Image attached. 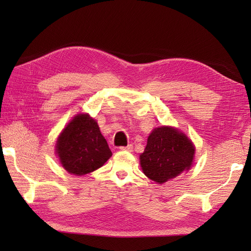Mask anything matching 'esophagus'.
<instances>
[{"label": "esophagus", "instance_id": "obj_1", "mask_svg": "<svg viewBox=\"0 0 251 251\" xmlns=\"http://www.w3.org/2000/svg\"><path fill=\"white\" fill-rule=\"evenodd\" d=\"M132 149H134V148H132L131 145H129V146H127V147H121L120 150L121 151H129V152H131Z\"/></svg>", "mask_w": 251, "mask_h": 251}]
</instances>
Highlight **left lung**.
Listing matches in <instances>:
<instances>
[{
    "instance_id": "obj_1",
    "label": "left lung",
    "mask_w": 251,
    "mask_h": 251,
    "mask_svg": "<svg viewBox=\"0 0 251 251\" xmlns=\"http://www.w3.org/2000/svg\"><path fill=\"white\" fill-rule=\"evenodd\" d=\"M195 148L186 135L170 126L154 128L140 154L142 172L149 179L162 184L189 170Z\"/></svg>"
}]
</instances>
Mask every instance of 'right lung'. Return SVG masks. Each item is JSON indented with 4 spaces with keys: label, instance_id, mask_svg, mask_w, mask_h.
Returning a JSON list of instances; mask_svg holds the SVG:
<instances>
[{
    "label": "right lung",
    "instance_id": "add662e5",
    "mask_svg": "<svg viewBox=\"0 0 251 251\" xmlns=\"http://www.w3.org/2000/svg\"><path fill=\"white\" fill-rule=\"evenodd\" d=\"M56 154L68 173L84 176L102 166L112 152L97 122L81 113L73 117L58 137Z\"/></svg>",
    "mask_w": 251,
    "mask_h": 251
}]
</instances>
